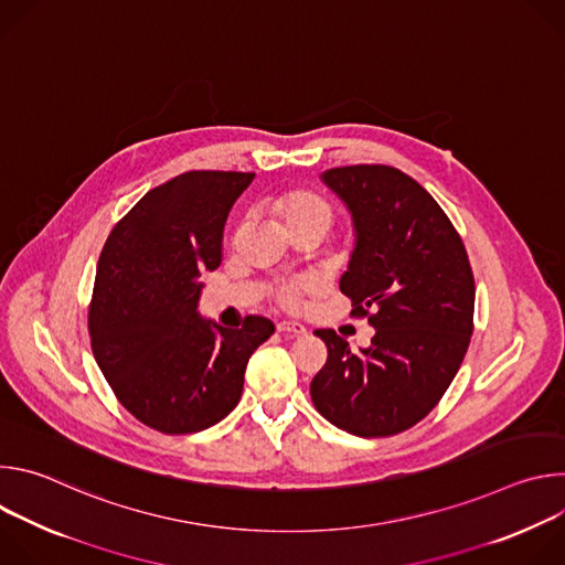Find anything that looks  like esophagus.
<instances>
[{
    "label": "esophagus",
    "instance_id": "34e87169",
    "mask_svg": "<svg viewBox=\"0 0 565 565\" xmlns=\"http://www.w3.org/2000/svg\"><path fill=\"white\" fill-rule=\"evenodd\" d=\"M277 331L279 333H284L286 338H301V335H306L308 331H306V327L303 324H299V321H279L277 324Z\"/></svg>",
    "mask_w": 565,
    "mask_h": 565
}]
</instances>
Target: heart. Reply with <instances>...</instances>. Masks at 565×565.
Instances as JSON below:
<instances>
[{
	"label": "heart",
	"instance_id": "b5f03b06",
	"mask_svg": "<svg viewBox=\"0 0 565 565\" xmlns=\"http://www.w3.org/2000/svg\"><path fill=\"white\" fill-rule=\"evenodd\" d=\"M275 210L281 214V218L286 221V225L299 227V225H321L329 227L331 218H333V210L331 203L312 192V190H288L284 194H279L275 199ZM312 281L310 279H299L286 288H281V301L286 306H295L297 295L303 290H310Z\"/></svg>",
	"mask_w": 565,
	"mask_h": 565
}]
</instances>
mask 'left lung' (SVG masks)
Here are the masks:
<instances>
[{
    "instance_id": "left-lung-1",
    "label": "left lung",
    "mask_w": 565,
    "mask_h": 565,
    "mask_svg": "<svg viewBox=\"0 0 565 565\" xmlns=\"http://www.w3.org/2000/svg\"><path fill=\"white\" fill-rule=\"evenodd\" d=\"M319 179L351 214L355 246L340 290L375 335L351 351L335 331H315L329 360L310 397L338 429L393 436L420 423L460 369L473 331L469 259L443 207L405 172L349 166Z\"/></svg>"
}]
</instances>
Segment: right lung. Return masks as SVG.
I'll return each mask as SVG.
<instances>
[{
    "label": "right lung",
    "instance_id": "1",
    "mask_svg": "<svg viewBox=\"0 0 565 565\" xmlns=\"http://www.w3.org/2000/svg\"><path fill=\"white\" fill-rule=\"evenodd\" d=\"M253 172H185L149 190L103 248L89 333L120 405L163 434H194L241 399L250 355L273 333L250 315L241 329L201 317V275L223 259V227Z\"/></svg>",
    "mask_w": 565,
    "mask_h": 565
}]
</instances>
